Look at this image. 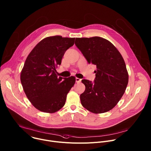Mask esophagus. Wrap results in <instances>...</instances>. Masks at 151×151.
<instances>
[{
  "mask_svg": "<svg viewBox=\"0 0 151 151\" xmlns=\"http://www.w3.org/2000/svg\"><path fill=\"white\" fill-rule=\"evenodd\" d=\"M76 82L77 83H80L81 82V79L78 78H76Z\"/></svg>",
  "mask_w": 151,
  "mask_h": 151,
  "instance_id": "34e87169",
  "label": "esophagus"
}]
</instances>
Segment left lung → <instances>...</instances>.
<instances>
[{
	"instance_id": "left-lung-1",
	"label": "left lung",
	"mask_w": 151,
	"mask_h": 151,
	"mask_svg": "<svg viewBox=\"0 0 151 151\" xmlns=\"http://www.w3.org/2000/svg\"><path fill=\"white\" fill-rule=\"evenodd\" d=\"M75 44L90 64L96 66L95 79H83L85 90L80 95L82 106L100 114L113 109L123 95L129 81L124 60L117 48L99 37L76 38Z\"/></svg>"
}]
</instances>
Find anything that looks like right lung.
<instances>
[{
	"label": "right lung",
	"instance_id": "obj_1",
	"mask_svg": "<svg viewBox=\"0 0 151 151\" xmlns=\"http://www.w3.org/2000/svg\"><path fill=\"white\" fill-rule=\"evenodd\" d=\"M75 39L60 35L46 37L34 47L26 59L21 82L29 101L42 112L54 113L60 110L75 83V76L58 77L56 70L66 50L73 45Z\"/></svg>",
	"mask_w": 151,
	"mask_h": 151
}]
</instances>
